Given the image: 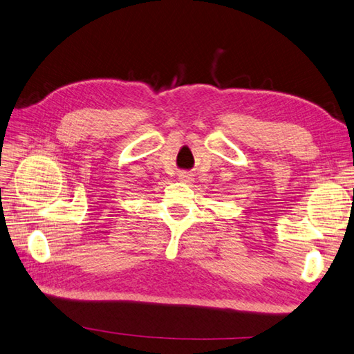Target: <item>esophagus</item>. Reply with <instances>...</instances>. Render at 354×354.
<instances>
[{
    "label": "esophagus",
    "instance_id": "34e87169",
    "mask_svg": "<svg viewBox=\"0 0 354 354\" xmlns=\"http://www.w3.org/2000/svg\"><path fill=\"white\" fill-rule=\"evenodd\" d=\"M181 179H184V181H185V179H187V176H185V175H183V176H181Z\"/></svg>",
    "mask_w": 354,
    "mask_h": 354
}]
</instances>
